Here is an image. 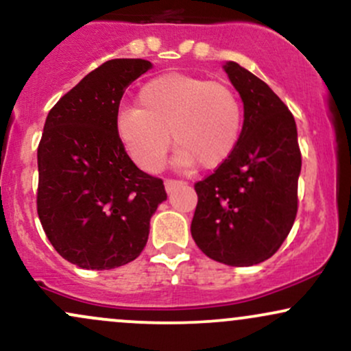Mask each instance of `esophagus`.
<instances>
[{"label": "esophagus", "instance_id": "34e87169", "mask_svg": "<svg viewBox=\"0 0 351 351\" xmlns=\"http://www.w3.org/2000/svg\"><path fill=\"white\" fill-rule=\"evenodd\" d=\"M184 181H180V180H165V189H167V193H173L176 188L183 186Z\"/></svg>", "mask_w": 351, "mask_h": 351}]
</instances>
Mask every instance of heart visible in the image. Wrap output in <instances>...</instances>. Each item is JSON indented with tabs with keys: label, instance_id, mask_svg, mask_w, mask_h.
I'll return each mask as SVG.
<instances>
[{
	"label": "heart",
	"instance_id": "b5f03b06",
	"mask_svg": "<svg viewBox=\"0 0 351 351\" xmlns=\"http://www.w3.org/2000/svg\"><path fill=\"white\" fill-rule=\"evenodd\" d=\"M244 108L231 87L189 74L156 75L138 92V107L117 115L115 132L134 162L148 173L163 167L173 142L175 162H196L213 170L236 150L243 134Z\"/></svg>",
	"mask_w": 351,
	"mask_h": 351
}]
</instances>
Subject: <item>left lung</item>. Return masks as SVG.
Here are the masks:
<instances>
[{
    "mask_svg": "<svg viewBox=\"0 0 351 351\" xmlns=\"http://www.w3.org/2000/svg\"><path fill=\"white\" fill-rule=\"evenodd\" d=\"M224 71L243 99V134L226 162L195 184L191 236L213 261L247 267L274 256L291 232L302 156L293 115L272 88L232 60Z\"/></svg>",
    "mask_w": 351,
    "mask_h": 351,
    "instance_id": "1",
    "label": "left lung"
}]
</instances>
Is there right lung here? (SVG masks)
<instances>
[{
	"label": "right lung",
	"mask_w": 351,
	"mask_h": 351,
	"mask_svg": "<svg viewBox=\"0 0 351 351\" xmlns=\"http://www.w3.org/2000/svg\"><path fill=\"white\" fill-rule=\"evenodd\" d=\"M145 59H112L47 114L38 147V215L54 249L82 269L132 263L167 199L163 181L136 168L115 132L125 88L150 71Z\"/></svg>",
	"instance_id": "add662e5"
}]
</instances>
